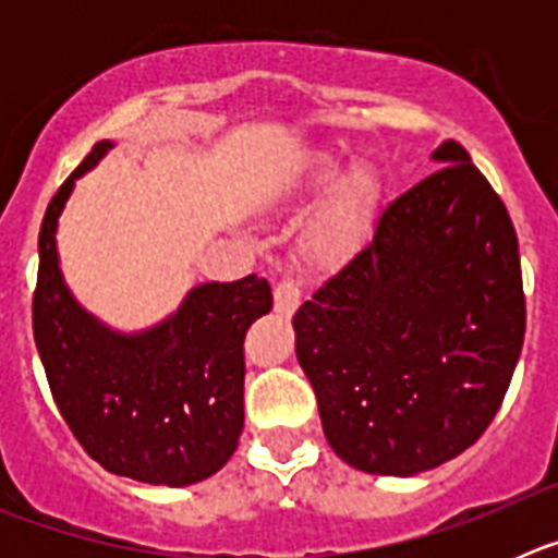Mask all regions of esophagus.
Masks as SVG:
<instances>
[{"instance_id": "esophagus-1", "label": "esophagus", "mask_w": 558, "mask_h": 558, "mask_svg": "<svg viewBox=\"0 0 558 558\" xmlns=\"http://www.w3.org/2000/svg\"><path fill=\"white\" fill-rule=\"evenodd\" d=\"M299 302H302V293H299V288H295L293 279H279V282H276V288H274L276 313L290 315L295 307H299Z\"/></svg>"}]
</instances>
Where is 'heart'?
Masks as SVG:
<instances>
[{
  "mask_svg": "<svg viewBox=\"0 0 558 558\" xmlns=\"http://www.w3.org/2000/svg\"><path fill=\"white\" fill-rule=\"evenodd\" d=\"M335 180H338V161L322 159L310 167L304 184L310 192H322ZM377 206V172L366 165L352 167L347 175H340L339 184L324 201L322 211L304 231V254L318 265H340L352 259L372 234Z\"/></svg>",
  "mask_w": 558,
  "mask_h": 558,
  "instance_id": "1",
  "label": "heart"
}]
</instances>
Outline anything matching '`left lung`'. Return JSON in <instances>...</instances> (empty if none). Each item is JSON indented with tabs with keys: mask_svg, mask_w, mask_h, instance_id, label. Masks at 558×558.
Segmentation results:
<instances>
[{
	"mask_svg": "<svg viewBox=\"0 0 558 558\" xmlns=\"http://www.w3.org/2000/svg\"><path fill=\"white\" fill-rule=\"evenodd\" d=\"M433 159L293 315L324 436L374 475H416L475 445L525 338L509 209L458 142Z\"/></svg>",
	"mask_w": 558,
	"mask_h": 558,
	"instance_id": "left-lung-1",
	"label": "left lung"
}]
</instances>
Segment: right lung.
Returning a JSON list of instances; mask_svg holds the SVG:
<instances>
[{
	"label": "right lung",
	"mask_w": 558,
	"mask_h": 558,
	"mask_svg": "<svg viewBox=\"0 0 558 558\" xmlns=\"http://www.w3.org/2000/svg\"><path fill=\"white\" fill-rule=\"evenodd\" d=\"M111 150L97 142L52 195L38 231L33 335L49 391L69 430L122 477L190 486L215 475L243 433V340L270 313L256 274L192 290L165 324L120 335L95 322L63 284L56 229L75 179Z\"/></svg>",
	"instance_id": "add662e5"
}]
</instances>
